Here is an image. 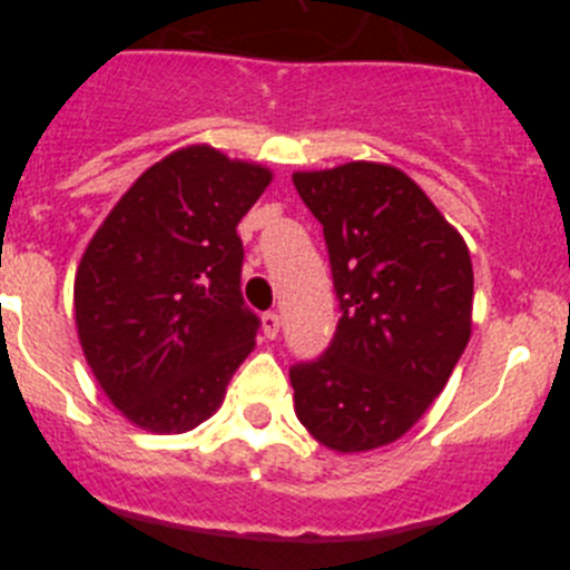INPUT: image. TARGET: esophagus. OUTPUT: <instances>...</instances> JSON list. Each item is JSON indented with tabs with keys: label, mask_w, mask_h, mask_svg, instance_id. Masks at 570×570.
Here are the masks:
<instances>
[{
	"label": "esophagus",
	"mask_w": 570,
	"mask_h": 570,
	"mask_svg": "<svg viewBox=\"0 0 570 570\" xmlns=\"http://www.w3.org/2000/svg\"><path fill=\"white\" fill-rule=\"evenodd\" d=\"M262 334L268 336V340H276V334H279V314H274V311L262 314Z\"/></svg>",
	"instance_id": "1"
}]
</instances>
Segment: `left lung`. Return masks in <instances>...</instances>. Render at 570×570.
Here are the masks:
<instances>
[{
  "mask_svg": "<svg viewBox=\"0 0 570 570\" xmlns=\"http://www.w3.org/2000/svg\"><path fill=\"white\" fill-rule=\"evenodd\" d=\"M294 185L328 245L340 322L325 354L291 365L316 442L356 454L400 440L471 340L473 268L454 225L400 168L347 163Z\"/></svg>",
  "mask_w": 570,
  "mask_h": 570,
  "instance_id": "left-lung-1",
  "label": "left lung"
}]
</instances>
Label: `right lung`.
<instances>
[{
  "instance_id": "obj_1",
  "label": "right lung",
  "mask_w": 570,
  "mask_h": 570,
  "mask_svg": "<svg viewBox=\"0 0 570 570\" xmlns=\"http://www.w3.org/2000/svg\"><path fill=\"white\" fill-rule=\"evenodd\" d=\"M271 170L208 145L150 165L85 248L73 311L90 371L134 425L185 434L254 351L236 225Z\"/></svg>"
}]
</instances>
